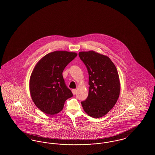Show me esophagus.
<instances>
[{
  "mask_svg": "<svg viewBox=\"0 0 155 155\" xmlns=\"http://www.w3.org/2000/svg\"><path fill=\"white\" fill-rule=\"evenodd\" d=\"M72 92L74 94H75L76 92V89H72Z\"/></svg>",
  "mask_w": 155,
  "mask_h": 155,
  "instance_id": "34e87169",
  "label": "esophagus"
}]
</instances>
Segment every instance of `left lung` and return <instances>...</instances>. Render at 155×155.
I'll list each match as a JSON object with an SVG mask.
<instances>
[{"label": "left lung", "instance_id": "1", "mask_svg": "<svg viewBox=\"0 0 155 155\" xmlns=\"http://www.w3.org/2000/svg\"><path fill=\"white\" fill-rule=\"evenodd\" d=\"M80 59L89 74V93L81 105L88 115L98 118L110 110L120 96V81L114 64L106 55L94 51H81Z\"/></svg>", "mask_w": 155, "mask_h": 155}]
</instances>
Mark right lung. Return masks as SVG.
<instances>
[{
  "label": "right lung",
  "mask_w": 155,
  "mask_h": 155,
  "mask_svg": "<svg viewBox=\"0 0 155 155\" xmlns=\"http://www.w3.org/2000/svg\"><path fill=\"white\" fill-rule=\"evenodd\" d=\"M74 52L55 51L48 54L36 64L29 80V90L35 106L49 115L62 110L64 102L72 97L62 72L77 56Z\"/></svg>",
  "instance_id": "right-lung-1"
}]
</instances>
